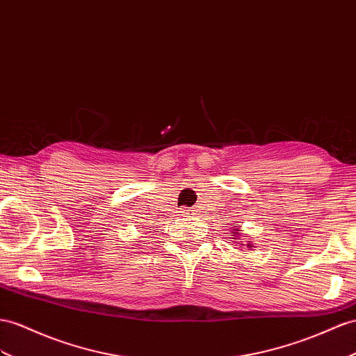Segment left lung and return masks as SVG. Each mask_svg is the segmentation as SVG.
Masks as SVG:
<instances>
[{"label": "left lung", "instance_id": "1", "mask_svg": "<svg viewBox=\"0 0 356 356\" xmlns=\"http://www.w3.org/2000/svg\"><path fill=\"white\" fill-rule=\"evenodd\" d=\"M232 230H233V233H234V234H233V236H234V238H233V239H236V238H238V234H239V233H238L239 230H236V229H232ZM242 245H243V243H242ZM247 247H248V248H251V243H248V245H247Z\"/></svg>", "mask_w": 356, "mask_h": 356}]
</instances>
